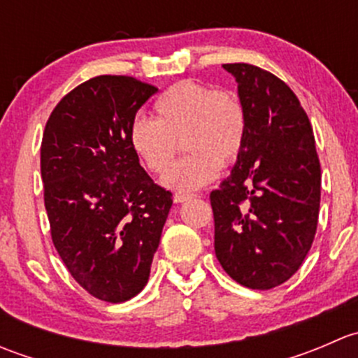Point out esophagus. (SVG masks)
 Listing matches in <instances>:
<instances>
[{
	"label": "esophagus",
	"instance_id": "esophagus-1",
	"mask_svg": "<svg viewBox=\"0 0 358 358\" xmlns=\"http://www.w3.org/2000/svg\"><path fill=\"white\" fill-rule=\"evenodd\" d=\"M194 194H185V192H176L175 196H173V201L175 202H183V201H189L192 199Z\"/></svg>",
	"mask_w": 358,
	"mask_h": 358
}]
</instances>
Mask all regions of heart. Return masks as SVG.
Wrapping results in <instances>:
<instances>
[{
	"mask_svg": "<svg viewBox=\"0 0 358 358\" xmlns=\"http://www.w3.org/2000/svg\"><path fill=\"white\" fill-rule=\"evenodd\" d=\"M248 138V112L232 90L180 81L154 103V119L135 117L128 129L133 154L145 169L162 175L178 154L187 156L162 178L169 189L192 190L234 164Z\"/></svg>",
	"mask_w": 358,
	"mask_h": 358,
	"instance_id": "1",
	"label": "heart"
}]
</instances>
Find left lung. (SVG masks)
Here are the masks:
<instances>
[{
	"instance_id": "left-lung-1",
	"label": "left lung",
	"mask_w": 358,
	"mask_h": 358,
	"mask_svg": "<svg viewBox=\"0 0 358 358\" xmlns=\"http://www.w3.org/2000/svg\"><path fill=\"white\" fill-rule=\"evenodd\" d=\"M248 112V138L229 178L209 194L215 252L241 286L272 289L312 248L320 162L310 119L282 79L251 64H223Z\"/></svg>"
}]
</instances>
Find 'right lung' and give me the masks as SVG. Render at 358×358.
Listing matches in <instances>:
<instances>
[{"label":"right lung","instance_id":"obj_1","mask_svg":"<svg viewBox=\"0 0 358 358\" xmlns=\"http://www.w3.org/2000/svg\"><path fill=\"white\" fill-rule=\"evenodd\" d=\"M156 92L131 76H96L57 103L43 133L53 246L76 282L107 303L145 287L173 204L128 142L136 110Z\"/></svg>","mask_w":358,"mask_h":358}]
</instances>
